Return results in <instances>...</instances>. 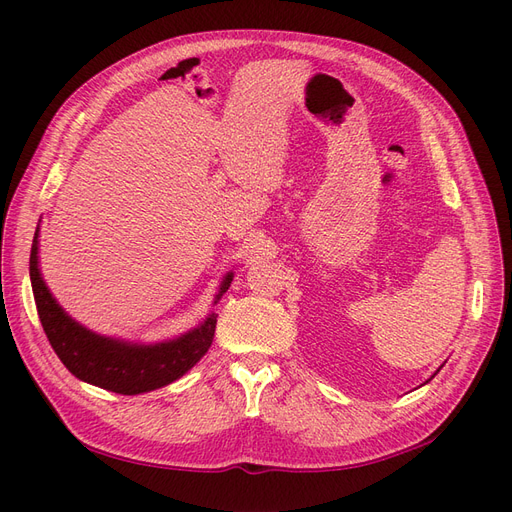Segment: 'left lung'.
Segmentation results:
<instances>
[{"label":"left lung","instance_id":"1","mask_svg":"<svg viewBox=\"0 0 512 512\" xmlns=\"http://www.w3.org/2000/svg\"><path fill=\"white\" fill-rule=\"evenodd\" d=\"M438 371H440V369H438ZM434 375H436V373H434ZM434 375H432V378H434ZM432 378H429V380H432ZM429 380H427V382H429Z\"/></svg>","mask_w":512,"mask_h":512}]
</instances>
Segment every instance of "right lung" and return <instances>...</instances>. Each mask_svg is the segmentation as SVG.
Returning a JSON list of instances; mask_svg holds the SVG:
<instances>
[{
  "mask_svg": "<svg viewBox=\"0 0 512 512\" xmlns=\"http://www.w3.org/2000/svg\"><path fill=\"white\" fill-rule=\"evenodd\" d=\"M31 284L41 326L53 351L78 380L116 394H143L168 386L195 367L209 351L218 324V313H209L201 324L178 338L139 344L101 336L72 319L53 299L39 270V228L31 249ZM234 274L228 272L215 294L213 305L230 288Z\"/></svg>",
  "mask_w": 512,
  "mask_h": 512,
  "instance_id": "right-lung-1",
  "label": "right lung"
}]
</instances>
